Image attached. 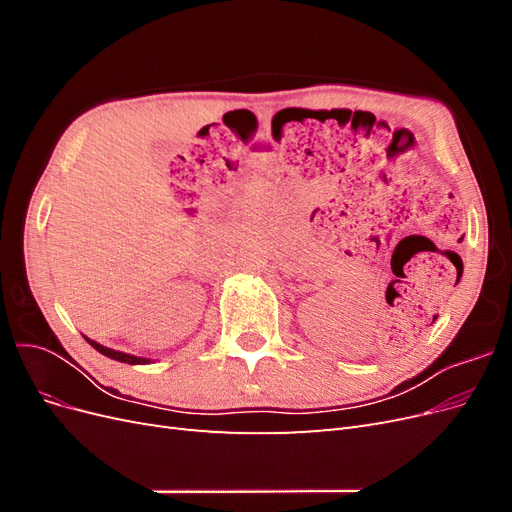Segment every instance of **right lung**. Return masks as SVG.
<instances>
[{"instance_id":"right-lung-1","label":"right lung","mask_w":512,"mask_h":512,"mask_svg":"<svg viewBox=\"0 0 512 512\" xmlns=\"http://www.w3.org/2000/svg\"><path fill=\"white\" fill-rule=\"evenodd\" d=\"M87 342L94 346L98 352L108 356V359H115V361H121V363H130V365H141V363L145 365V363H149V359H143V356H132V354H126V352H117V350H111V348H104L98 342H91V339H87Z\"/></svg>"}]
</instances>
